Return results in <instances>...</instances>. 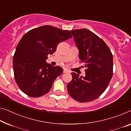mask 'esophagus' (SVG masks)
Segmentation results:
<instances>
[{
	"label": "esophagus",
	"instance_id": "obj_1",
	"mask_svg": "<svg viewBox=\"0 0 131 131\" xmlns=\"http://www.w3.org/2000/svg\"><path fill=\"white\" fill-rule=\"evenodd\" d=\"M67 72H69V71H68V69H63V73H67Z\"/></svg>",
	"mask_w": 131,
	"mask_h": 131
}]
</instances>
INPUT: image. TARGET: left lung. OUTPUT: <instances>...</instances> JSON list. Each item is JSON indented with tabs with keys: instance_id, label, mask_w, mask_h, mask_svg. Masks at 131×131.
<instances>
[{
	"instance_id": "left-lung-1",
	"label": "left lung",
	"mask_w": 131,
	"mask_h": 131,
	"mask_svg": "<svg viewBox=\"0 0 131 131\" xmlns=\"http://www.w3.org/2000/svg\"><path fill=\"white\" fill-rule=\"evenodd\" d=\"M71 32L86 69L84 77L72 72L68 93L79 102H91L104 92L112 77V54L104 41L91 30L81 29Z\"/></svg>"
}]
</instances>
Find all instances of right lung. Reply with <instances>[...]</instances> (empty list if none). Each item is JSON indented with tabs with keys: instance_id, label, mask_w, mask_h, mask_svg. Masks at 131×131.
I'll return each mask as SVG.
<instances>
[{
	"instance_id": "1",
	"label": "right lung",
	"mask_w": 131,
	"mask_h": 131,
	"mask_svg": "<svg viewBox=\"0 0 131 131\" xmlns=\"http://www.w3.org/2000/svg\"><path fill=\"white\" fill-rule=\"evenodd\" d=\"M69 31L49 25L33 29L17 44L13 58L16 82L30 97H39L49 92L63 68L53 66L46 60L56 51L59 43L71 38Z\"/></svg>"
}]
</instances>
